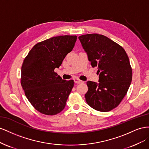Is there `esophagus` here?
Wrapping results in <instances>:
<instances>
[{
    "label": "esophagus",
    "mask_w": 149,
    "mask_h": 149,
    "mask_svg": "<svg viewBox=\"0 0 149 149\" xmlns=\"http://www.w3.org/2000/svg\"><path fill=\"white\" fill-rule=\"evenodd\" d=\"M74 82H75V84H80V83L83 82V81H82V80H79V79H74Z\"/></svg>",
    "instance_id": "esophagus-1"
}]
</instances>
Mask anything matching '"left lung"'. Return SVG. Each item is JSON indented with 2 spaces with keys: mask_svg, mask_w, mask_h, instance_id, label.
<instances>
[{
  "mask_svg": "<svg viewBox=\"0 0 149 149\" xmlns=\"http://www.w3.org/2000/svg\"><path fill=\"white\" fill-rule=\"evenodd\" d=\"M79 39L99 74V83L87 82L86 100L93 109L109 112L120 104L129 90L132 78L129 57L122 47L103 35L90 33Z\"/></svg>",
  "mask_w": 149,
  "mask_h": 149,
  "instance_id": "1",
  "label": "left lung"
}]
</instances>
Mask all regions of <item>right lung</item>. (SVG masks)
Here are the masks:
<instances>
[{
	"mask_svg": "<svg viewBox=\"0 0 149 149\" xmlns=\"http://www.w3.org/2000/svg\"><path fill=\"white\" fill-rule=\"evenodd\" d=\"M76 36H60L39 42L24 60L21 86L30 103L39 112L54 116L65 108L74 82L55 72L73 49Z\"/></svg>",
	"mask_w": 149,
	"mask_h": 149,
	"instance_id": "1",
	"label": "right lung"
}]
</instances>
